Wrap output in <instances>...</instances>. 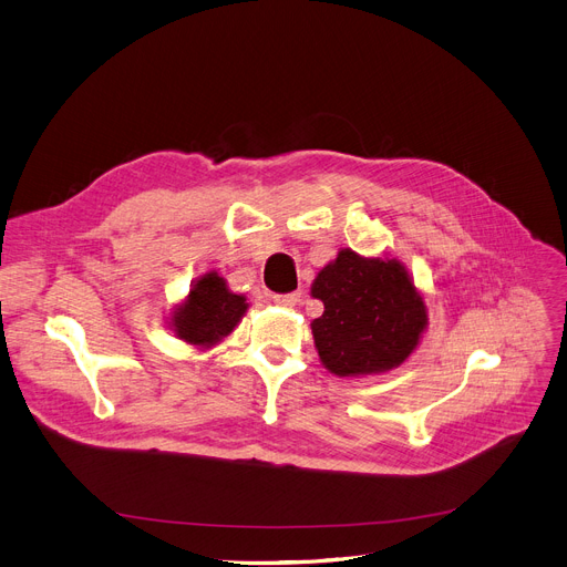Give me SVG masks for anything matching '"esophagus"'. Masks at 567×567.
Instances as JSON below:
<instances>
[{"label": "esophagus", "instance_id": "esophagus-1", "mask_svg": "<svg viewBox=\"0 0 567 567\" xmlns=\"http://www.w3.org/2000/svg\"><path fill=\"white\" fill-rule=\"evenodd\" d=\"M299 297H302V292H299V290H295V292H281V295H275V297H272V302L279 305V307L290 309V307H295V305L299 302Z\"/></svg>", "mask_w": 567, "mask_h": 567}]
</instances>
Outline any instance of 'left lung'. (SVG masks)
<instances>
[{
  "label": "left lung",
  "mask_w": 567,
  "mask_h": 567,
  "mask_svg": "<svg viewBox=\"0 0 567 567\" xmlns=\"http://www.w3.org/2000/svg\"><path fill=\"white\" fill-rule=\"evenodd\" d=\"M324 311L311 322L324 369L339 378L384 373L419 346L427 324L423 297L398 260L339 251L311 286Z\"/></svg>",
  "instance_id": "obj_1"
}]
</instances>
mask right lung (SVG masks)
Returning <instances> with one entry per match:
<instances>
[{"label":"right lung","mask_w":567,"mask_h":567,"mask_svg":"<svg viewBox=\"0 0 567 567\" xmlns=\"http://www.w3.org/2000/svg\"><path fill=\"white\" fill-rule=\"evenodd\" d=\"M247 311V299L233 295L217 272L198 279L174 313L176 334L192 346H215L230 334Z\"/></svg>","instance_id":"1"}]
</instances>
